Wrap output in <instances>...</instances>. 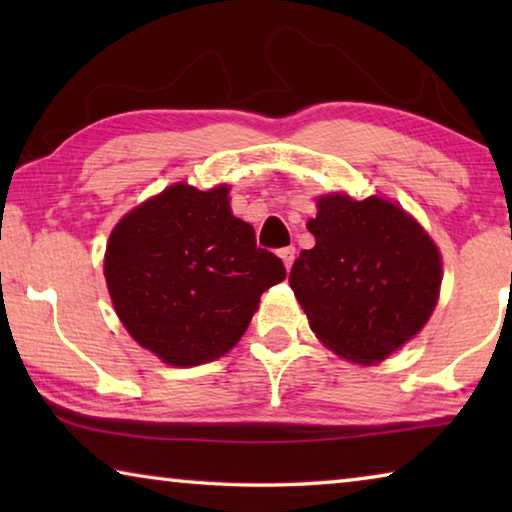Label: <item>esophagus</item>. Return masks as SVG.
<instances>
[{
    "label": "esophagus",
    "mask_w": 512,
    "mask_h": 512,
    "mask_svg": "<svg viewBox=\"0 0 512 512\" xmlns=\"http://www.w3.org/2000/svg\"><path fill=\"white\" fill-rule=\"evenodd\" d=\"M280 257H282V262H284V266H287V271H291V266H293V262H296V248H293V246H287V248H280Z\"/></svg>",
    "instance_id": "34e87169"
}]
</instances>
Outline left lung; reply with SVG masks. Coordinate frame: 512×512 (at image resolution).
I'll return each mask as SVG.
<instances>
[{
    "label": "left lung",
    "mask_w": 512,
    "mask_h": 512,
    "mask_svg": "<svg viewBox=\"0 0 512 512\" xmlns=\"http://www.w3.org/2000/svg\"><path fill=\"white\" fill-rule=\"evenodd\" d=\"M307 228L316 246L302 250L289 284L320 341L350 361L377 363L420 332L443 266L402 207L377 196H323Z\"/></svg>",
    "instance_id": "obj_1"
}]
</instances>
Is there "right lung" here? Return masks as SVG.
I'll return each instance as SVG.
<instances>
[{"mask_svg":"<svg viewBox=\"0 0 512 512\" xmlns=\"http://www.w3.org/2000/svg\"><path fill=\"white\" fill-rule=\"evenodd\" d=\"M108 291L128 334L171 366L228 352L259 296L287 277L257 246L253 225L230 212L228 187L171 185L119 221L106 262Z\"/></svg>","mask_w":512,"mask_h":512,"instance_id":"obj_1","label":"right lung"}]
</instances>
